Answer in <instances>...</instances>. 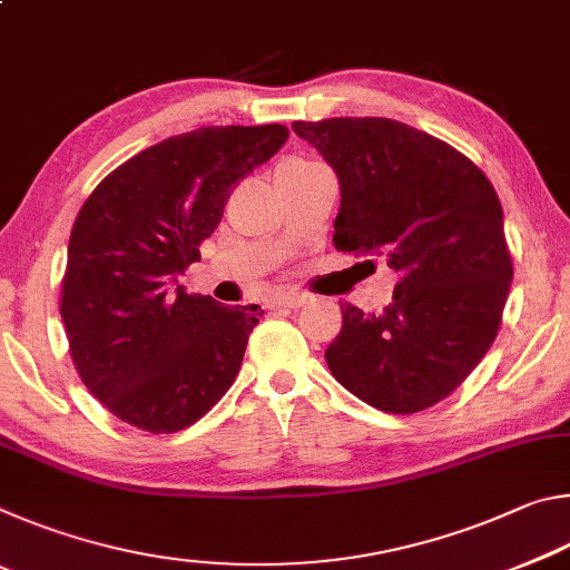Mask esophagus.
Returning <instances> with one entry per match:
<instances>
[{
	"label": "esophagus",
	"instance_id": "1",
	"mask_svg": "<svg viewBox=\"0 0 570 570\" xmlns=\"http://www.w3.org/2000/svg\"><path fill=\"white\" fill-rule=\"evenodd\" d=\"M308 302V296H304V294H284V296H278V298H274V306H286V308H296V306H304Z\"/></svg>",
	"mask_w": 570,
	"mask_h": 570
}]
</instances>
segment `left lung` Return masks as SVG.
<instances>
[{"label": "left lung", "instance_id": "obj_1", "mask_svg": "<svg viewBox=\"0 0 570 570\" xmlns=\"http://www.w3.org/2000/svg\"><path fill=\"white\" fill-rule=\"evenodd\" d=\"M292 128L340 178L336 250L384 256L400 276L380 314L342 304L326 364L372 407L428 410L465 382L503 320L513 262L493 183L448 142L390 118Z\"/></svg>", "mask_w": 570, "mask_h": 570}]
</instances>
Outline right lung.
I'll return each mask as SVG.
<instances>
[{"mask_svg":"<svg viewBox=\"0 0 570 570\" xmlns=\"http://www.w3.org/2000/svg\"><path fill=\"white\" fill-rule=\"evenodd\" d=\"M284 125L198 128L150 146L90 193L75 218L60 314L75 370L115 417L170 435L224 397L264 312L186 294L240 178L278 153Z\"/></svg>","mask_w":570,"mask_h":570,"instance_id":"obj_1","label":"right lung"}]
</instances>
